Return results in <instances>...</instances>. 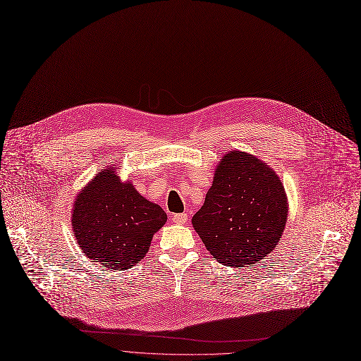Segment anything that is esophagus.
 Wrapping results in <instances>:
<instances>
[{
	"label": "esophagus",
	"instance_id": "esophagus-1",
	"mask_svg": "<svg viewBox=\"0 0 361 361\" xmlns=\"http://www.w3.org/2000/svg\"><path fill=\"white\" fill-rule=\"evenodd\" d=\"M173 222L174 224H185L187 222V214H176V215H173Z\"/></svg>",
	"mask_w": 361,
	"mask_h": 361
}]
</instances>
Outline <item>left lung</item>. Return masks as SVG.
<instances>
[{"mask_svg":"<svg viewBox=\"0 0 361 361\" xmlns=\"http://www.w3.org/2000/svg\"><path fill=\"white\" fill-rule=\"evenodd\" d=\"M287 212V197L272 168L233 150L221 159L192 222L219 263L243 268L259 263L276 247Z\"/></svg>","mask_w":361,"mask_h":361,"instance_id":"8db88e82","label":"left lung"}]
</instances>
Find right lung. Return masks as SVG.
I'll use <instances>...</instances> for the list:
<instances>
[{
	"instance_id": "obj_1",
	"label": "right lung",
	"mask_w": 361,
	"mask_h": 361,
	"mask_svg": "<svg viewBox=\"0 0 361 361\" xmlns=\"http://www.w3.org/2000/svg\"><path fill=\"white\" fill-rule=\"evenodd\" d=\"M166 221L162 207L149 202L116 171L105 169L78 196L73 230L85 255L111 269L139 263L152 237Z\"/></svg>"
}]
</instances>
